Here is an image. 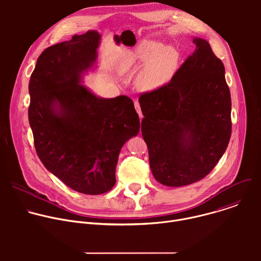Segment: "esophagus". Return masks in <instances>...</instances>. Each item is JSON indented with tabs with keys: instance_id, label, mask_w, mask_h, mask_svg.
I'll return each mask as SVG.
<instances>
[{
	"instance_id": "esophagus-1",
	"label": "esophagus",
	"mask_w": 261,
	"mask_h": 261,
	"mask_svg": "<svg viewBox=\"0 0 261 261\" xmlns=\"http://www.w3.org/2000/svg\"><path fill=\"white\" fill-rule=\"evenodd\" d=\"M134 106H135V109L137 111V114L139 116L140 119H142V113H141V109H140V105H139V102L138 101H134Z\"/></svg>"
}]
</instances>
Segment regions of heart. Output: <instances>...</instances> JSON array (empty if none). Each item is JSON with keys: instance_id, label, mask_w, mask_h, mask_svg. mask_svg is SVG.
<instances>
[{"instance_id": "heart-1", "label": "heart", "mask_w": 261, "mask_h": 261, "mask_svg": "<svg viewBox=\"0 0 261 261\" xmlns=\"http://www.w3.org/2000/svg\"><path fill=\"white\" fill-rule=\"evenodd\" d=\"M178 62L179 53L175 47H162L159 42L142 41L123 55L120 70L127 72L134 66L145 64L137 77V86L141 90H153L171 80Z\"/></svg>"}]
</instances>
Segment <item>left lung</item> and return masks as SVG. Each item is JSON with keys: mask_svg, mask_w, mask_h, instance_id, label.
Wrapping results in <instances>:
<instances>
[{"mask_svg": "<svg viewBox=\"0 0 261 261\" xmlns=\"http://www.w3.org/2000/svg\"><path fill=\"white\" fill-rule=\"evenodd\" d=\"M193 43L195 50L171 80L138 99L153 175L169 187L207 175L231 136V98L224 65L207 41L194 38Z\"/></svg>", "mask_w": 261, "mask_h": 261, "instance_id": "obj_1", "label": "left lung"}]
</instances>
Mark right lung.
<instances>
[{"label":"right lung","mask_w":261,"mask_h":261,"mask_svg":"<svg viewBox=\"0 0 261 261\" xmlns=\"http://www.w3.org/2000/svg\"><path fill=\"white\" fill-rule=\"evenodd\" d=\"M99 42V33L88 31L47 47L29 84L37 155L68 187L89 195L114 187L121 148L140 126L129 97L103 99L81 86L82 74L95 64Z\"/></svg>","instance_id":"right-lung-1"}]
</instances>
